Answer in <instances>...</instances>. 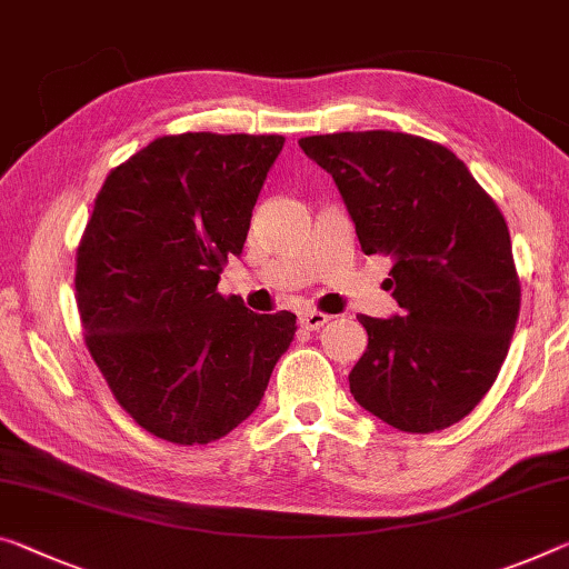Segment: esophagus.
<instances>
[{"label": "esophagus", "mask_w": 569, "mask_h": 569, "mask_svg": "<svg viewBox=\"0 0 569 569\" xmlns=\"http://www.w3.org/2000/svg\"><path fill=\"white\" fill-rule=\"evenodd\" d=\"M329 319H331L329 313H321V311H303V313H301V327L309 329V331H319Z\"/></svg>", "instance_id": "34e87169"}]
</instances>
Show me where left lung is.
<instances>
[{
    "instance_id": "1",
    "label": "left lung",
    "mask_w": 569,
    "mask_h": 569,
    "mask_svg": "<svg viewBox=\"0 0 569 569\" xmlns=\"http://www.w3.org/2000/svg\"><path fill=\"white\" fill-rule=\"evenodd\" d=\"M327 169L367 256H390L400 313L359 317L367 351L349 390L387 426L436 432L463 420L499 375L521 286L507 220L453 151L400 131L299 141Z\"/></svg>"
}]
</instances>
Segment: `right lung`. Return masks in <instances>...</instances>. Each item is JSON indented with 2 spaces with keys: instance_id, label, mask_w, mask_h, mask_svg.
I'll use <instances>...</instances> for the list:
<instances>
[{
  "instance_id": "right-lung-1",
  "label": "right lung",
  "mask_w": 569,
  "mask_h": 569,
  "mask_svg": "<svg viewBox=\"0 0 569 569\" xmlns=\"http://www.w3.org/2000/svg\"><path fill=\"white\" fill-rule=\"evenodd\" d=\"M283 137H159L106 177L76 256L86 347L151 436L204 446L263 400L296 333L291 311L218 293Z\"/></svg>"
}]
</instances>
